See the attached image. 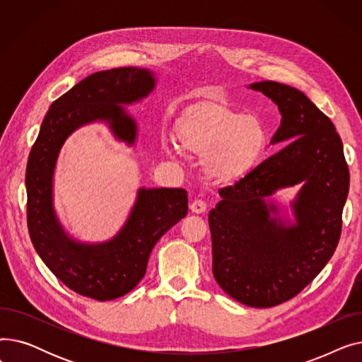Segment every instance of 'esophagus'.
I'll return each instance as SVG.
<instances>
[{
  "label": "esophagus",
  "mask_w": 362,
  "mask_h": 362,
  "mask_svg": "<svg viewBox=\"0 0 362 362\" xmlns=\"http://www.w3.org/2000/svg\"><path fill=\"white\" fill-rule=\"evenodd\" d=\"M191 211L195 213V214H202L206 211V204L201 199H197L191 204Z\"/></svg>",
  "instance_id": "1"
}]
</instances>
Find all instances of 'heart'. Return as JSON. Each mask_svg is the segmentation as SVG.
<instances>
[{
  "mask_svg": "<svg viewBox=\"0 0 362 362\" xmlns=\"http://www.w3.org/2000/svg\"><path fill=\"white\" fill-rule=\"evenodd\" d=\"M173 138L186 154L202 157L204 176L214 183H235L252 171L267 146L259 120L216 100L189 105L173 126ZM168 154L175 149L167 141Z\"/></svg>",
  "mask_w": 362,
  "mask_h": 362,
  "instance_id": "b5f03b06",
  "label": "heart"
}]
</instances>
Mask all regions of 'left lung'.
Returning <instances> with one entry per match:
<instances>
[{
    "mask_svg": "<svg viewBox=\"0 0 362 362\" xmlns=\"http://www.w3.org/2000/svg\"><path fill=\"white\" fill-rule=\"evenodd\" d=\"M272 98L281 122L272 139L289 142L233 186L208 216L213 274L233 299L270 308L296 296L325 269L341 233L349 170L334 124L300 90L264 81L250 85ZM303 182L293 204L297 224L286 228L263 198Z\"/></svg>",
    "mask_w": 362,
    "mask_h": 362,
    "instance_id": "1",
    "label": "left lung"
}]
</instances>
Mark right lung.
Instances as JSON below:
<instances>
[{"mask_svg":"<svg viewBox=\"0 0 362 362\" xmlns=\"http://www.w3.org/2000/svg\"><path fill=\"white\" fill-rule=\"evenodd\" d=\"M151 71L117 67L97 71L49 107L28 160V229L47 267L69 289L95 300L129 293L142 280L149 254L158 239L187 214L185 189L142 187L119 235L100 245L71 240L52 210V173L60 148L82 124L105 120L114 135L135 142V122L120 104H130L154 89Z\"/></svg>","mask_w":362,"mask_h":362,"instance_id":"right-lung-1","label":"right lung"}]
</instances>
